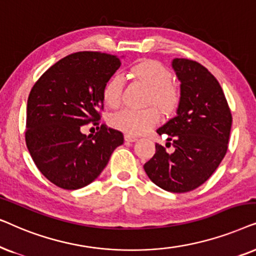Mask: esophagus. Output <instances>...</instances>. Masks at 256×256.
I'll return each mask as SVG.
<instances>
[{"instance_id":"1","label":"esophagus","mask_w":256,"mask_h":256,"mask_svg":"<svg viewBox=\"0 0 256 256\" xmlns=\"http://www.w3.org/2000/svg\"><path fill=\"white\" fill-rule=\"evenodd\" d=\"M138 139L137 136L132 134H125V140L126 142H136Z\"/></svg>"}]
</instances>
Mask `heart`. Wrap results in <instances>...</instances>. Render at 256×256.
<instances>
[{"mask_svg":"<svg viewBox=\"0 0 256 256\" xmlns=\"http://www.w3.org/2000/svg\"><path fill=\"white\" fill-rule=\"evenodd\" d=\"M131 74L150 88L148 100L162 111H168L178 100V92L171 84V72L158 60H142L131 69ZM124 82L120 74H114L103 88V100L108 106H117L122 100ZM158 120L154 108H122L112 114L111 122L114 128L128 134H140L148 131Z\"/></svg>","mask_w":256,"mask_h":256,"instance_id":"obj_1","label":"heart"}]
</instances>
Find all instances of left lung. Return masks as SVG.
<instances>
[{
    "label": "left lung",
    "mask_w": 256,
    "mask_h": 256,
    "mask_svg": "<svg viewBox=\"0 0 256 256\" xmlns=\"http://www.w3.org/2000/svg\"><path fill=\"white\" fill-rule=\"evenodd\" d=\"M172 68L182 83L179 106L156 134L168 136L174 148L170 152L156 144L144 170L160 188L185 193L202 185L220 165L228 148L232 114L219 82L205 66L174 58Z\"/></svg>",
    "instance_id": "obj_1"
}]
</instances>
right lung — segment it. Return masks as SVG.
I'll return each mask as SVG.
<instances>
[{"label": "right lung", "instance_id": "obj_1", "mask_svg": "<svg viewBox=\"0 0 256 256\" xmlns=\"http://www.w3.org/2000/svg\"><path fill=\"white\" fill-rule=\"evenodd\" d=\"M119 66L114 54L74 52L50 66L30 91L26 148L40 173L60 188L92 182L124 142L120 131L104 124L96 134L82 132L88 122L100 125L104 84Z\"/></svg>", "mask_w": 256, "mask_h": 256}]
</instances>
